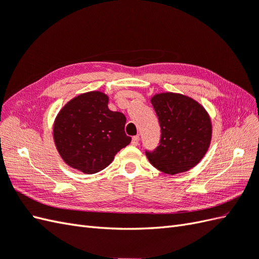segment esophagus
Listing matches in <instances>:
<instances>
[{"label":"esophagus","mask_w":259,"mask_h":259,"mask_svg":"<svg viewBox=\"0 0 259 259\" xmlns=\"http://www.w3.org/2000/svg\"><path fill=\"white\" fill-rule=\"evenodd\" d=\"M131 144H132V146H138V144H139V137H138V136L132 137Z\"/></svg>","instance_id":"obj_1"}]
</instances>
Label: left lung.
I'll return each instance as SVG.
<instances>
[{"instance_id": "obj_1", "label": "left lung", "mask_w": 259, "mask_h": 259, "mask_svg": "<svg viewBox=\"0 0 259 259\" xmlns=\"http://www.w3.org/2000/svg\"><path fill=\"white\" fill-rule=\"evenodd\" d=\"M151 104L161 127V139L147 158L166 174L185 172L198 164L212 140V122L207 111L193 98L176 93L154 95Z\"/></svg>"}]
</instances>
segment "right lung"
Returning <instances> with one entry per match:
<instances>
[{"label":"right lung","mask_w":259,"mask_h":259,"mask_svg":"<svg viewBox=\"0 0 259 259\" xmlns=\"http://www.w3.org/2000/svg\"><path fill=\"white\" fill-rule=\"evenodd\" d=\"M108 101L101 92L85 93L69 100L56 116L54 142L70 167L86 174L97 173L131 142L124 132V115L111 111Z\"/></svg>","instance_id":"1"}]
</instances>
